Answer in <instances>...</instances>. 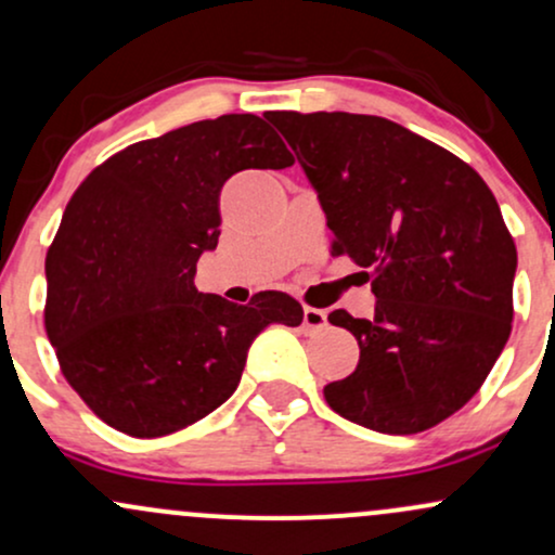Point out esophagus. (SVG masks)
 <instances>
[{"label": "esophagus", "mask_w": 555, "mask_h": 555, "mask_svg": "<svg viewBox=\"0 0 555 555\" xmlns=\"http://www.w3.org/2000/svg\"><path fill=\"white\" fill-rule=\"evenodd\" d=\"M302 326H305V331L326 328L328 326V313H326V310H318V308H310V305H305Z\"/></svg>", "instance_id": "obj_1"}]
</instances>
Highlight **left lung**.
Here are the masks:
<instances>
[{
	"instance_id": "obj_1",
	"label": "left lung",
	"mask_w": 555,
	"mask_h": 555,
	"mask_svg": "<svg viewBox=\"0 0 555 555\" xmlns=\"http://www.w3.org/2000/svg\"><path fill=\"white\" fill-rule=\"evenodd\" d=\"M326 211L331 256L362 266L373 318L334 310L360 362L323 388L341 417L412 436L480 391L512 334L517 245L482 177L391 119L269 112Z\"/></svg>"
}]
</instances>
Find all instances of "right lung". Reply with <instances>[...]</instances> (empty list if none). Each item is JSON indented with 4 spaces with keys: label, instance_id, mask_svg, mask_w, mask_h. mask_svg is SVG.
<instances>
[{
    "label": "right lung",
    "instance_id": "obj_1",
    "mask_svg": "<svg viewBox=\"0 0 555 555\" xmlns=\"http://www.w3.org/2000/svg\"><path fill=\"white\" fill-rule=\"evenodd\" d=\"M292 164L269 122L224 114L127 145L80 182L47 253L43 326L95 417L132 438L188 428L232 397L260 331L302 323L284 292L234 305L193 284L229 177Z\"/></svg>",
    "mask_w": 555,
    "mask_h": 555
}]
</instances>
